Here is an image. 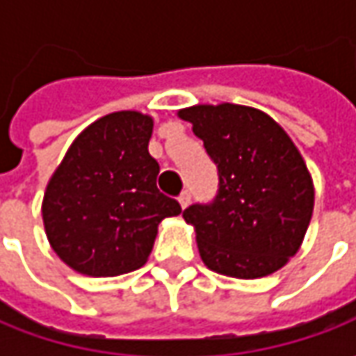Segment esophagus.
<instances>
[{
    "instance_id": "34e87169",
    "label": "esophagus",
    "mask_w": 356,
    "mask_h": 356,
    "mask_svg": "<svg viewBox=\"0 0 356 356\" xmlns=\"http://www.w3.org/2000/svg\"><path fill=\"white\" fill-rule=\"evenodd\" d=\"M190 200H192V194H190L188 190H184V192L180 194V198H178V202H180V206H182V210H186V208L190 206Z\"/></svg>"
}]
</instances>
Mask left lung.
I'll return each instance as SVG.
<instances>
[{
	"label": "left lung",
	"instance_id": "left-lung-1",
	"mask_svg": "<svg viewBox=\"0 0 356 356\" xmlns=\"http://www.w3.org/2000/svg\"><path fill=\"white\" fill-rule=\"evenodd\" d=\"M204 140L220 176L212 204L184 210L208 269L238 280L275 273L299 252L315 188L307 164L273 118L243 104L178 111Z\"/></svg>",
	"mask_w": 356,
	"mask_h": 356
}]
</instances>
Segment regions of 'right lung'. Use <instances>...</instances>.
<instances>
[{
  "mask_svg": "<svg viewBox=\"0 0 356 356\" xmlns=\"http://www.w3.org/2000/svg\"><path fill=\"white\" fill-rule=\"evenodd\" d=\"M152 127V117L138 111L95 120L49 180L41 206L49 243L83 275L113 277L144 266L158 224L182 212L156 188Z\"/></svg>",
  "mask_w": 356,
  "mask_h": 356,
  "instance_id": "add662e5",
  "label": "right lung"
}]
</instances>
